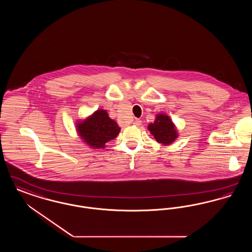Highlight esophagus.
Masks as SVG:
<instances>
[{
    "label": "esophagus",
    "mask_w": 252,
    "mask_h": 252,
    "mask_svg": "<svg viewBox=\"0 0 252 252\" xmlns=\"http://www.w3.org/2000/svg\"><path fill=\"white\" fill-rule=\"evenodd\" d=\"M135 126H140L141 125H142V121L140 120V119H136V120L134 121V123H133Z\"/></svg>",
    "instance_id": "esophagus-1"
}]
</instances>
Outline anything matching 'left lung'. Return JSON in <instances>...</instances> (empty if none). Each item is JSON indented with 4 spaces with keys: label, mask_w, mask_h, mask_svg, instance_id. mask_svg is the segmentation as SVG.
I'll return each instance as SVG.
<instances>
[{
    "label": "left lung",
    "mask_w": 252,
    "mask_h": 252,
    "mask_svg": "<svg viewBox=\"0 0 252 252\" xmlns=\"http://www.w3.org/2000/svg\"><path fill=\"white\" fill-rule=\"evenodd\" d=\"M148 129L159 144H172L178 137L177 130L175 129V126L172 121L163 114L158 115L155 123L148 126Z\"/></svg>",
    "instance_id": "1"
}]
</instances>
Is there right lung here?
<instances>
[{"mask_svg":"<svg viewBox=\"0 0 252 252\" xmlns=\"http://www.w3.org/2000/svg\"><path fill=\"white\" fill-rule=\"evenodd\" d=\"M77 131L85 142L94 148H104L105 144L115 139L120 127L108 117L106 110L95 111L90 118L77 125Z\"/></svg>","mask_w":252,"mask_h":252,"instance_id":"1","label":"right lung"}]
</instances>
